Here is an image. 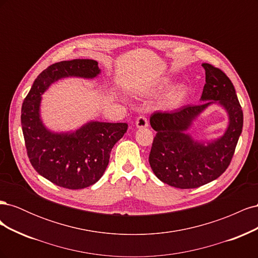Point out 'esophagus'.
Returning a JSON list of instances; mask_svg holds the SVG:
<instances>
[{"label": "esophagus", "mask_w": 258, "mask_h": 258, "mask_svg": "<svg viewBox=\"0 0 258 258\" xmlns=\"http://www.w3.org/2000/svg\"><path fill=\"white\" fill-rule=\"evenodd\" d=\"M137 128H146L148 127V120L145 116H140L136 121Z\"/></svg>", "instance_id": "34e87169"}]
</instances>
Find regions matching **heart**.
Returning <instances> with one entry per match:
<instances>
[{
  "instance_id": "obj_1",
  "label": "heart",
  "mask_w": 258,
  "mask_h": 258,
  "mask_svg": "<svg viewBox=\"0 0 258 258\" xmlns=\"http://www.w3.org/2000/svg\"><path fill=\"white\" fill-rule=\"evenodd\" d=\"M172 83L170 79H162L160 80L157 84H156L153 87L154 92H158L163 89L168 88L169 86ZM187 88L183 85L175 86L172 89H171L166 97L162 100V106L167 108V110H175V108H178L179 106H182L184 102L186 101L187 98Z\"/></svg>"
}]
</instances>
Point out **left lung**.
<instances>
[{
    "label": "left lung",
    "mask_w": 258,
    "mask_h": 258,
    "mask_svg": "<svg viewBox=\"0 0 258 258\" xmlns=\"http://www.w3.org/2000/svg\"><path fill=\"white\" fill-rule=\"evenodd\" d=\"M206 84L198 105H187L170 113L156 112L151 126L157 132L150 153L151 168L161 182L181 189L197 188L214 181L228 168L243 127V112L235 87L222 70L202 63ZM223 106L229 127L221 138L198 143L186 134L192 121L211 104Z\"/></svg>",
    "instance_id": "left-lung-1"
}]
</instances>
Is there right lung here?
<instances>
[{
  "instance_id": "obj_1",
  "label": "right lung",
  "mask_w": 258,
  "mask_h": 258,
  "mask_svg": "<svg viewBox=\"0 0 258 258\" xmlns=\"http://www.w3.org/2000/svg\"><path fill=\"white\" fill-rule=\"evenodd\" d=\"M96 60L74 59L49 66L36 77L22 103L21 126L28 157L38 174L69 189L97 183L108 165L113 146L126 134V122L89 121L75 131L52 132L40 115L42 95L64 77L95 79Z\"/></svg>"
}]
</instances>
